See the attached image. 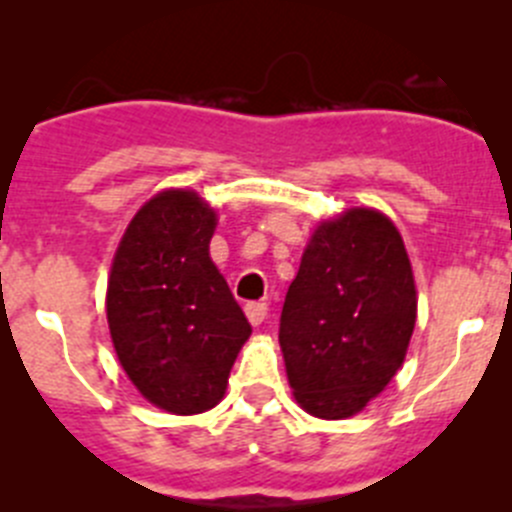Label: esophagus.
Here are the masks:
<instances>
[{"label":"esophagus","instance_id":"34e87169","mask_svg":"<svg viewBox=\"0 0 512 512\" xmlns=\"http://www.w3.org/2000/svg\"><path fill=\"white\" fill-rule=\"evenodd\" d=\"M266 312H269L266 302H248L246 304V317L251 325H261V322L266 320Z\"/></svg>","mask_w":512,"mask_h":512}]
</instances>
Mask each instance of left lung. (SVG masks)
I'll use <instances>...</instances> for the list:
<instances>
[{"instance_id":"8db88e82","label":"left lung","mask_w":512,"mask_h":512,"mask_svg":"<svg viewBox=\"0 0 512 512\" xmlns=\"http://www.w3.org/2000/svg\"><path fill=\"white\" fill-rule=\"evenodd\" d=\"M414 325V271L396 225L370 208L317 225L279 320L299 406L317 419L363 411L403 365Z\"/></svg>"}]
</instances>
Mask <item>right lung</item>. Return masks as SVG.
<instances>
[{
	"label": "right lung",
	"mask_w": 512,
	"mask_h": 512,
	"mask_svg": "<svg viewBox=\"0 0 512 512\" xmlns=\"http://www.w3.org/2000/svg\"><path fill=\"white\" fill-rule=\"evenodd\" d=\"M215 210L192 190H164L131 218L106 292L119 363L147 401L200 414L223 398L246 314L210 261Z\"/></svg>",
	"instance_id": "1"
}]
</instances>
